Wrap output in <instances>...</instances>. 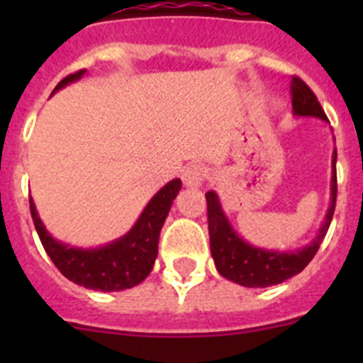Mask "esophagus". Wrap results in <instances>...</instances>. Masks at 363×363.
Listing matches in <instances>:
<instances>
[{"label":"esophagus","instance_id":"1","mask_svg":"<svg viewBox=\"0 0 363 363\" xmlns=\"http://www.w3.org/2000/svg\"><path fill=\"white\" fill-rule=\"evenodd\" d=\"M205 169L201 165H189L182 172V182L185 187H200L205 178Z\"/></svg>","mask_w":363,"mask_h":363}]
</instances>
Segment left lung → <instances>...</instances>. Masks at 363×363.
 I'll return each mask as SVG.
<instances>
[{"label":"left lung","mask_w":363,"mask_h":363,"mask_svg":"<svg viewBox=\"0 0 363 363\" xmlns=\"http://www.w3.org/2000/svg\"><path fill=\"white\" fill-rule=\"evenodd\" d=\"M294 116L320 118L327 121L325 112L311 91L300 78L291 82ZM336 149L333 152V176H331V205L327 209L325 220L320 227L316 238L296 251H272L256 247L245 242L230 225L229 218L221 209L220 198L214 191L205 192L207 198V220H209L211 255L218 272L227 280L243 287H271L289 280L294 274L307 267L318 251L320 243L325 238L327 229L331 225L336 205Z\"/></svg>","instance_id":"8db88e82"}]
</instances>
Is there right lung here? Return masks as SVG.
Instances as JSON below:
<instances>
[{
	"mask_svg": "<svg viewBox=\"0 0 363 363\" xmlns=\"http://www.w3.org/2000/svg\"><path fill=\"white\" fill-rule=\"evenodd\" d=\"M85 72L86 70L83 69L63 78L56 85L54 92L69 83L78 82ZM179 189H182V179H171L150 198L129 233L107 245L94 247V249H83V247L57 242L43 225L32 198L30 214L43 249L63 277L85 289L104 291V293L123 291L142 284L152 271L158 256L160 230L165 223L167 214L171 211V205L178 196Z\"/></svg>",
	"mask_w": 363,
	"mask_h": 363,
	"instance_id": "right-lung-1",
	"label": "right lung"
}]
</instances>
